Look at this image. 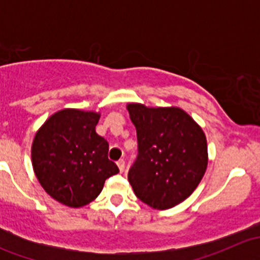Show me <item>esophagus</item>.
<instances>
[{
    "label": "esophagus",
    "mask_w": 260,
    "mask_h": 260,
    "mask_svg": "<svg viewBox=\"0 0 260 260\" xmlns=\"http://www.w3.org/2000/svg\"><path fill=\"white\" fill-rule=\"evenodd\" d=\"M117 166H118V169H119V171L123 172L125 169V162L123 161V159H119V161L117 162Z\"/></svg>",
    "instance_id": "34e87169"
}]
</instances>
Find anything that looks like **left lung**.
I'll return each mask as SVG.
<instances>
[{"mask_svg":"<svg viewBox=\"0 0 260 260\" xmlns=\"http://www.w3.org/2000/svg\"><path fill=\"white\" fill-rule=\"evenodd\" d=\"M127 109L138 140L137 159L128 172L136 196L157 210L179 205L198 187L208 167L203 128L179 107L128 103Z\"/></svg>","mask_w":260,"mask_h":260,"instance_id":"8db88e82","label":"left lung"}]
</instances>
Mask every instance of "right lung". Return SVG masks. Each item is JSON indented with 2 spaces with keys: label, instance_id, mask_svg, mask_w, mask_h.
Masks as SVG:
<instances>
[{
  "label": "right lung",
  "instance_id": "right-lung-1",
  "mask_svg": "<svg viewBox=\"0 0 260 260\" xmlns=\"http://www.w3.org/2000/svg\"><path fill=\"white\" fill-rule=\"evenodd\" d=\"M101 113L65 108L50 115L31 147L34 172L44 190L69 208L98 198L108 177L118 174L109 145L95 132Z\"/></svg>",
  "mask_w": 260,
  "mask_h": 260
}]
</instances>
